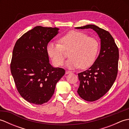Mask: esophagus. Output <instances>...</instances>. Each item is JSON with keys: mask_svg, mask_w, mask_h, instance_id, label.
Wrapping results in <instances>:
<instances>
[{"mask_svg": "<svg viewBox=\"0 0 129 129\" xmlns=\"http://www.w3.org/2000/svg\"><path fill=\"white\" fill-rule=\"evenodd\" d=\"M71 73H72V72H70L69 70H66V72H65V74H70Z\"/></svg>", "mask_w": 129, "mask_h": 129, "instance_id": "esophagus-1", "label": "esophagus"}]
</instances>
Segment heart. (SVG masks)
<instances>
[{
  "instance_id": "obj_1",
  "label": "heart",
  "mask_w": 129,
  "mask_h": 129,
  "mask_svg": "<svg viewBox=\"0 0 129 129\" xmlns=\"http://www.w3.org/2000/svg\"><path fill=\"white\" fill-rule=\"evenodd\" d=\"M59 43H49L46 51L54 64L63 65L66 57L65 51H69L70 58L65 63L69 69H86L95 61L99 50V42L95 38L88 37L83 32L72 30L61 37Z\"/></svg>"
}]
</instances>
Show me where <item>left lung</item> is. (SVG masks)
I'll list each match as a JSON object with an SVG mask.
<instances>
[{
    "label": "left lung",
    "mask_w": 129,
    "mask_h": 129,
    "mask_svg": "<svg viewBox=\"0 0 129 129\" xmlns=\"http://www.w3.org/2000/svg\"><path fill=\"white\" fill-rule=\"evenodd\" d=\"M76 29H92L100 39L99 55L89 69L78 74V93L83 99L94 101L105 95L113 86L118 71L119 49L109 32L89 24Z\"/></svg>",
    "instance_id": "obj_1"
}]
</instances>
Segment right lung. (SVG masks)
I'll return each instance as SVG.
<instances>
[{
	"label": "right lung",
	"instance_id": "right-lung-1",
	"mask_svg": "<svg viewBox=\"0 0 129 129\" xmlns=\"http://www.w3.org/2000/svg\"><path fill=\"white\" fill-rule=\"evenodd\" d=\"M59 28L37 26L16 41L10 64L11 73L19 94L30 103H47L65 71L49 63L46 47Z\"/></svg>",
	"mask_w": 129,
	"mask_h": 129
}]
</instances>
